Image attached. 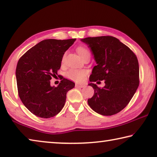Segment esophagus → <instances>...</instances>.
<instances>
[{
    "instance_id": "esophagus-1",
    "label": "esophagus",
    "mask_w": 157,
    "mask_h": 157,
    "mask_svg": "<svg viewBox=\"0 0 157 157\" xmlns=\"http://www.w3.org/2000/svg\"><path fill=\"white\" fill-rule=\"evenodd\" d=\"M75 86L78 87V88H83V87L85 86L84 84H76Z\"/></svg>"
}]
</instances>
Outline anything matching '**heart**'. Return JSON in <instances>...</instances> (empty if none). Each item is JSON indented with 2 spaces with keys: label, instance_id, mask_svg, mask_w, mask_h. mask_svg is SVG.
Instances as JSON below:
<instances>
[{
  "label": "heart",
  "instance_id": "b5f03b06",
  "mask_svg": "<svg viewBox=\"0 0 157 157\" xmlns=\"http://www.w3.org/2000/svg\"><path fill=\"white\" fill-rule=\"evenodd\" d=\"M77 50H78V52L82 58L84 57L85 56H87V55L90 56V55H91L89 50L84 46H79L77 48ZM86 75V71L85 70H80V69H70L66 73V76H67L68 79L78 82L84 80Z\"/></svg>",
  "mask_w": 157,
  "mask_h": 157
}]
</instances>
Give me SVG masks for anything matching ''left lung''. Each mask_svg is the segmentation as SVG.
I'll list each match as a JSON object with an SVG mask.
<instances>
[{"mask_svg": "<svg viewBox=\"0 0 157 157\" xmlns=\"http://www.w3.org/2000/svg\"><path fill=\"white\" fill-rule=\"evenodd\" d=\"M81 41L88 45L97 65L89 77L94 94L88 100L93 110L102 116L120 112L128 105L139 85V66L136 55L116 37H86ZM105 80L100 88L93 81Z\"/></svg>", "mask_w": 157, "mask_h": 157, "instance_id": "1", "label": "left lung"}]
</instances>
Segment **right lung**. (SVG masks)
Listing matches in <instances>:
<instances>
[{"label":"right lung","mask_w":157,"mask_h":157,"mask_svg":"<svg viewBox=\"0 0 157 157\" xmlns=\"http://www.w3.org/2000/svg\"><path fill=\"white\" fill-rule=\"evenodd\" d=\"M75 40H43L18 60L16 69L18 95L34 115L51 118L59 113L64 106L66 94L75 87V83L63 78L55 87L50 86V79L57 77L64 52Z\"/></svg>","instance_id":"right-lung-1"}]
</instances>
